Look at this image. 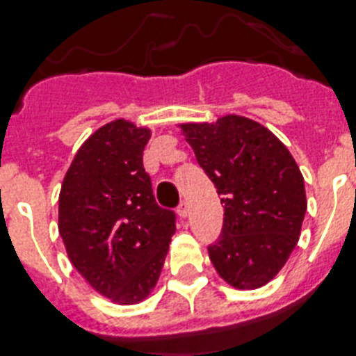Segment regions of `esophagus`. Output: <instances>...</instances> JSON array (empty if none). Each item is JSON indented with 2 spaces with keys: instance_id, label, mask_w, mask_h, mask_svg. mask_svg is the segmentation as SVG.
Listing matches in <instances>:
<instances>
[{
  "instance_id": "esophagus-1",
  "label": "esophagus",
  "mask_w": 356,
  "mask_h": 356,
  "mask_svg": "<svg viewBox=\"0 0 356 356\" xmlns=\"http://www.w3.org/2000/svg\"><path fill=\"white\" fill-rule=\"evenodd\" d=\"M177 215L179 217H188V202L186 201H183L181 202V204H179V208H177Z\"/></svg>"
}]
</instances>
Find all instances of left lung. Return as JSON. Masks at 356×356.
<instances>
[{
  "mask_svg": "<svg viewBox=\"0 0 356 356\" xmlns=\"http://www.w3.org/2000/svg\"><path fill=\"white\" fill-rule=\"evenodd\" d=\"M177 127L222 197V234L208 248L215 271L235 289L262 288L300 237L307 201L298 164L279 137L244 115Z\"/></svg>",
  "mask_w": 356,
  "mask_h": 356,
  "instance_id": "8db88e82",
  "label": "left lung"
}]
</instances>
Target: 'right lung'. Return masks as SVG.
I'll list each match as a JSON object with an SVG mask.
<instances>
[{"mask_svg": "<svg viewBox=\"0 0 356 356\" xmlns=\"http://www.w3.org/2000/svg\"><path fill=\"white\" fill-rule=\"evenodd\" d=\"M152 130L127 119L97 128L59 192L58 228L72 266L113 304L143 302L159 280L175 215L157 206L143 152Z\"/></svg>", "mask_w": 356, "mask_h": 356, "instance_id": "add662e5", "label": "right lung"}]
</instances>
